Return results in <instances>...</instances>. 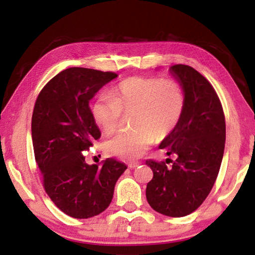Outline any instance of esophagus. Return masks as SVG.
Segmentation results:
<instances>
[{"instance_id":"1","label":"esophagus","mask_w":255,"mask_h":255,"mask_svg":"<svg viewBox=\"0 0 255 255\" xmlns=\"http://www.w3.org/2000/svg\"><path fill=\"white\" fill-rule=\"evenodd\" d=\"M139 164H140L139 162H130V163H128V166L130 167V169H135V167H137Z\"/></svg>"}]
</instances>
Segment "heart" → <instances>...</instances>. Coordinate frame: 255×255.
<instances>
[{"label":"heart","mask_w":255,"mask_h":255,"mask_svg":"<svg viewBox=\"0 0 255 255\" xmlns=\"http://www.w3.org/2000/svg\"><path fill=\"white\" fill-rule=\"evenodd\" d=\"M185 94L174 79L131 76L101 97L92 106V116L103 131L117 130L124 115H131L130 130L116 133L105 143L108 154L126 159L140 157L155 139L173 132L182 118Z\"/></svg>","instance_id":"obj_1"}]
</instances>
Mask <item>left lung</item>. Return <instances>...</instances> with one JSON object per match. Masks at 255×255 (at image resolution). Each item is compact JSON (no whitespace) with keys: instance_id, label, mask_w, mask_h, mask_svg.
<instances>
[{"instance_id":"8db88e82","label":"left lung","mask_w":255,"mask_h":255,"mask_svg":"<svg viewBox=\"0 0 255 255\" xmlns=\"http://www.w3.org/2000/svg\"><path fill=\"white\" fill-rule=\"evenodd\" d=\"M170 71L184 90L185 108L159 148L176 158H167L166 163L146 161L153 171L146 198L157 213L183 217L199 208L214 187L225 148L226 124L221 100L205 76L182 64ZM169 162L171 167L166 165Z\"/></svg>"}]
</instances>
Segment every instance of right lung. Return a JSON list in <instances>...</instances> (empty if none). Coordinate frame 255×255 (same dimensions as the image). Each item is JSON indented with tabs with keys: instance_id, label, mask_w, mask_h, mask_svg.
<instances>
[{
	"instance_id": "obj_1",
	"label": "right lung",
	"mask_w": 255,
	"mask_h": 255,
	"mask_svg": "<svg viewBox=\"0 0 255 255\" xmlns=\"http://www.w3.org/2000/svg\"><path fill=\"white\" fill-rule=\"evenodd\" d=\"M118 75L71 67L54 76L34 103L31 135L42 185L51 201L73 218L94 217L109 207L115 185L127 165L107 158L85 163L84 152L101 137L89 102Z\"/></svg>"
}]
</instances>
